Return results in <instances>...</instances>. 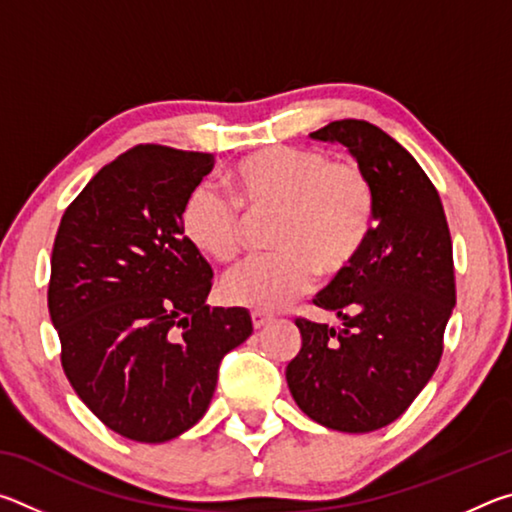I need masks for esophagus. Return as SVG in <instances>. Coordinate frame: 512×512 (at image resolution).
Listing matches in <instances>:
<instances>
[{
    "label": "esophagus",
    "mask_w": 512,
    "mask_h": 512,
    "mask_svg": "<svg viewBox=\"0 0 512 512\" xmlns=\"http://www.w3.org/2000/svg\"><path fill=\"white\" fill-rule=\"evenodd\" d=\"M250 318H253V327L255 329H262L264 325H268L273 320L268 314H262V311H253V314H250Z\"/></svg>",
    "instance_id": "1"
}]
</instances>
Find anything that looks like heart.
<instances>
[{
    "label": "heart",
    "mask_w": 512,
    "mask_h": 512,
    "mask_svg": "<svg viewBox=\"0 0 512 512\" xmlns=\"http://www.w3.org/2000/svg\"><path fill=\"white\" fill-rule=\"evenodd\" d=\"M225 187L250 219L275 214L268 244L275 253L253 257L225 275L230 305L275 311L314 284L316 271L339 277L357 264L375 230V189L359 164L332 162L300 146H266L225 173ZM189 246L225 264L244 246L246 219L214 187L192 189L180 214Z\"/></svg>",
    "instance_id": "obj_1"
}]
</instances>
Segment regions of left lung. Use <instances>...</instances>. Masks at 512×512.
<instances>
[{"instance_id":"left-lung-1","label":"left lung","mask_w":512,"mask_h":512,"mask_svg":"<svg viewBox=\"0 0 512 512\" xmlns=\"http://www.w3.org/2000/svg\"><path fill=\"white\" fill-rule=\"evenodd\" d=\"M309 137L348 149L375 189L377 216L357 264L314 300L343 327L296 320L302 345L287 384L314 422L368 433L400 418L438 368L456 307L452 237L427 173L381 128L341 119Z\"/></svg>"}]
</instances>
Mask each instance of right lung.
<instances>
[{"instance_id":"obj_1","label":"right lung","mask_w":512,"mask_h":512,"mask_svg":"<svg viewBox=\"0 0 512 512\" xmlns=\"http://www.w3.org/2000/svg\"><path fill=\"white\" fill-rule=\"evenodd\" d=\"M212 153L135 146L74 198L51 253L49 314L63 370L119 436L167 443L212 402L221 359L253 334L244 307H212V266L180 214Z\"/></svg>"}]
</instances>
